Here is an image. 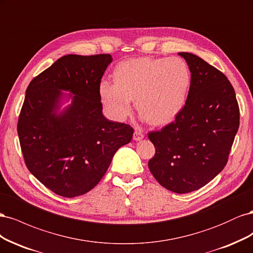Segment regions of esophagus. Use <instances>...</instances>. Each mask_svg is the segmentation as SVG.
Wrapping results in <instances>:
<instances>
[{
	"label": "esophagus",
	"mask_w": 253,
	"mask_h": 253,
	"mask_svg": "<svg viewBox=\"0 0 253 253\" xmlns=\"http://www.w3.org/2000/svg\"><path fill=\"white\" fill-rule=\"evenodd\" d=\"M143 137H144L143 129H141L140 127H136V128H135V132H134L133 139L136 140V141H139V140L143 139Z\"/></svg>",
	"instance_id": "34e87169"
}]
</instances>
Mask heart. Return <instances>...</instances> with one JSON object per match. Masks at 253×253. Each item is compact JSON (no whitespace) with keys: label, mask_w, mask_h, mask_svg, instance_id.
<instances>
[{"label":"heart","mask_w":253,"mask_h":253,"mask_svg":"<svg viewBox=\"0 0 253 253\" xmlns=\"http://www.w3.org/2000/svg\"><path fill=\"white\" fill-rule=\"evenodd\" d=\"M114 80H104L99 85L101 100L113 118L125 120L136 98L143 118L160 126L171 122L185 106L191 72L178 57L129 59L115 68Z\"/></svg>","instance_id":"1"}]
</instances>
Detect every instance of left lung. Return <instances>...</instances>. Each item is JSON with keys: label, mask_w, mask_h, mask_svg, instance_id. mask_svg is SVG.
<instances>
[{"label": "left lung", "mask_w": 253, "mask_h": 253, "mask_svg": "<svg viewBox=\"0 0 253 253\" xmlns=\"http://www.w3.org/2000/svg\"><path fill=\"white\" fill-rule=\"evenodd\" d=\"M191 72L187 101L162 131L149 133L156 153L149 169L175 193H189L223 171L240 126L235 91L226 76L190 52H178Z\"/></svg>", "instance_id": "left-lung-1"}]
</instances>
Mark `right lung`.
Instances as JSON below:
<instances>
[{
	"instance_id": "obj_1",
	"label": "right lung",
	"mask_w": 253,
	"mask_h": 253,
	"mask_svg": "<svg viewBox=\"0 0 253 253\" xmlns=\"http://www.w3.org/2000/svg\"><path fill=\"white\" fill-rule=\"evenodd\" d=\"M112 61L109 53L63 56L26 89L18 121L23 156L29 172L60 196L90 191L132 140L133 127L102 114L99 85Z\"/></svg>"
}]
</instances>
